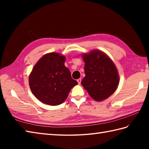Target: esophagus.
I'll return each instance as SVG.
<instances>
[{
  "mask_svg": "<svg viewBox=\"0 0 149 149\" xmlns=\"http://www.w3.org/2000/svg\"><path fill=\"white\" fill-rule=\"evenodd\" d=\"M77 81L78 84H81V78H80V79H78L77 80Z\"/></svg>",
  "mask_w": 149,
  "mask_h": 149,
  "instance_id": "1",
  "label": "esophagus"
}]
</instances>
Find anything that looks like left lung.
Returning <instances> with one entry per match:
<instances>
[{
  "label": "left lung",
  "instance_id": "8db88e82",
  "mask_svg": "<svg viewBox=\"0 0 149 149\" xmlns=\"http://www.w3.org/2000/svg\"><path fill=\"white\" fill-rule=\"evenodd\" d=\"M82 57L85 63V77L81 84L95 100L107 99L118 86L119 75L115 65L99 50L83 54Z\"/></svg>",
  "mask_w": 149,
  "mask_h": 149
}]
</instances>
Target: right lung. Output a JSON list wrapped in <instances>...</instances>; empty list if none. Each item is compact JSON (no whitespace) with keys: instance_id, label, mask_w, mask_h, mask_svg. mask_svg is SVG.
Returning a JSON list of instances; mask_svg holds the SVG:
<instances>
[{"instance_id":"add662e5","label":"right lung","mask_w":149,"mask_h":149,"mask_svg":"<svg viewBox=\"0 0 149 149\" xmlns=\"http://www.w3.org/2000/svg\"><path fill=\"white\" fill-rule=\"evenodd\" d=\"M65 60L64 56L50 52L44 55L34 65L29 75V86L34 95L42 102L59 105L77 84L65 66Z\"/></svg>"}]
</instances>
